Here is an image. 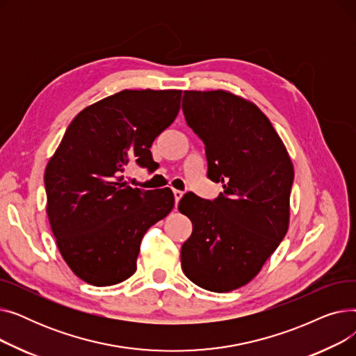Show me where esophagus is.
<instances>
[{
  "instance_id": "esophagus-1",
  "label": "esophagus",
  "mask_w": 356,
  "mask_h": 356,
  "mask_svg": "<svg viewBox=\"0 0 356 356\" xmlns=\"http://www.w3.org/2000/svg\"><path fill=\"white\" fill-rule=\"evenodd\" d=\"M173 195H175V200H176V204H177L179 200L183 197V192L181 191H173Z\"/></svg>"
}]
</instances>
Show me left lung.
Masks as SVG:
<instances>
[{
  "mask_svg": "<svg viewBox=\"0 0 356 356\" xmlns=\"http://www.w3.org/2000/svg\"><path fill=\"white\" fill-rule=\"evenodd\" d=\"M183 114L203 141L208 177L223 193H186L179 211L193 231L181 268L196 286L225 293L250 283L287 234L294 168L270 120L227 90H184Z\"/></svg>",
  "mask_w": 356,
  "mask_h": 356,
  "instance_id": "obj_1",
  "label": "left lung"
}]
</instances>
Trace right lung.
<instances>
[{
    "label": "right lung",
    "mask_w": 356,
    "mask_h": 356,
    "mask_svg": "<svg viewBox=\"0 0 356 356\" xmlns=\"http://www.w3.org/2000/svg\"><path fill=\"white\" fill-rule=\"evenodd\" d=\"M181 90H121L73 118L44 172L56 244L83 282L114 286L137 270L147 229L175 207L173 192L131 188V161L153 167L149 152L180 109Z\"/></svg>",
    "instance_id": "add662e5"
}]
</instances>
